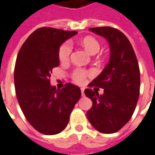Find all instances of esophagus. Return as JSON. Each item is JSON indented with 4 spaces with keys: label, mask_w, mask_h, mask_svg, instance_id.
Masks as SVG:
<instances>
[{
    "label": "esophagus",
    "mask_w": 155,
    "mask_h": 155,
    "mask_svg": "<svg viewBox=\"0 0 155 155\" xmlns=\"http://www.w3.org/2000/svg\"><path fill=\"white\" fill-rule=\"evenodd\" d=\"M81 96H85V92H84V88H81Z\"/></svg>",
    "instance_id": "1"
}]
</instances>
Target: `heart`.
<instances>
[{
	"mask_svg": "<svg viewBox=\"0 0 155 155\" xmlns=\"http://www.w3.org/2000/svg\"><path fill=\"white\" fill-rule=\"evenodd\" d=\"M81 44L86 51L91 54H96L100 50V44L98 41L93 38L87 37L81 41ZM72 51V46L69 42L63 44L59 49V59L61 62H67L70 59V54ZM87 73L84 70L77 69L73 72L72 78L78 84H83L85 81Z\"/></svg>",
	"mask_w": 155,
	"mask_h": 155,
	"instance_id": "b5f03b06",
	"label": "heart"
}]
</instances>
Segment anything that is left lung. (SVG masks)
<instances>
[{
  "instance_id": "left-lung-1",
  "label": "left lung",
  "mask_w": 155,
  "mask_h": 155,
  "mask_svg": "<svg viewBox=\"0 0 155 155\" xmlns=\"http://www.w3.org/2000/svg\"><path fill=\"white\" fill-rule=\"evenodd\" d=\"M89 30L107 40L110 59L89 85L104 89L103 94L85 90V96L92 101L87 118L97 131L113 134L130 120L136 107L140 90L138 63L129 40L119 30L111 27Z\"/></svg>"
}]
</instances>
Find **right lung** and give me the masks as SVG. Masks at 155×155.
<instances>
[{
	"mask_svg": "<svg viewBox=\"0 0 155 155\" xmlns=\"http://www.w3.org/2000/svg\"><path fill=\"white\" fill-rule=\"evenodd\" d=\"M77 32L42 28L35 30L17 54L14 83L18 103L25 117L46 135L59 134L70 120L81 98V89L67 83L63 89L50 85L52 70L59 64V49Z\"/></svg>",
	"mask_w": 155,
	"mask_h": 155,
	"instance_id": "right-lung-1",
	"label": "right lung"
}]
</instances>
